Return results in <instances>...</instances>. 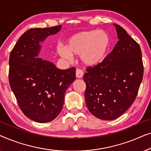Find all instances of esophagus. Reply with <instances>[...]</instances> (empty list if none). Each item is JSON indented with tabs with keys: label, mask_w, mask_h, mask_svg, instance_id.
<instances>
[{
	"label": "esophagus",
	"mask_w": 151,
	"mask_h": 151,
	"mask_svg": "<svg viewBox=\"0 0 151 151\" xmlns=\"http://www.w3.org/2000/svg\"><path fill=\"white\" fill-rule=\"evenodd\" d=\"M83 74H84L83 71H82L81 69H76V78H81L82 76H83Z\"/></svg>",
	"instance_id": "esophagus-1"
}]
</instances>
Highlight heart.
Returning <instances> with one entry per match:
<instances>
[{"mask_svg":"<svg viewBox=\"0 0 151 151\" xmlns=\"http://www.w3.org/2000/svg\"><path fill=\"white\" fill-rule=\"evenodd\" d=\"M109 44L108 35L103 31H85L70 36L65 43V49L58 47L57 52L67 60L80 55L84 65L95 67L104 60Z\"/></svg>","mask_w":151,"mask_h":151,"instance_id":"1","label":"heart"}]
</instances>
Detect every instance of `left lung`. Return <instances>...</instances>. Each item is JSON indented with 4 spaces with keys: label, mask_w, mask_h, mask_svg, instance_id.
I'll return each mask as SVG.
<instances>
[{
    "label": "left lung",
    "mask_w": 151,
    "mask_h": 151,
    "mask_svg": "<svg viewBox=\"0 0 151 151\" xmlns=\"http://www.w3.org/2000/svg\"><path fill=\"white\" fill-rule=\"evenodd\" d=\"M119 41L102 63L86 69L83 76L88 111L103 120L123 114L137 96L144 74L139 45L125 29L114 24Z\"/></svg>",
    "instance_id": "8db88e82"
}]
</instances>
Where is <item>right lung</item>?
I'll list each match as a JSON object with an SVG mask.
<instances>
[{
    "label": "right lung",
    "instance_id": "add662e5",
    "mask_svg": "<svg viewBox=\"0 0 151 151\" xmlns=\"http://www.w3.org/2000/svg\"><path fill=\"white\" fill-rule=\"evenodd\" d=\"M61 28L31 29L20 37L10 53V86L24 114L36 122H49L59 115L65 91L76 79L74 67L61 70L38 57L40 42Z\"/></svg>",
    "mask_w": 151,
    "mask_h": 151
}]
</instances>
